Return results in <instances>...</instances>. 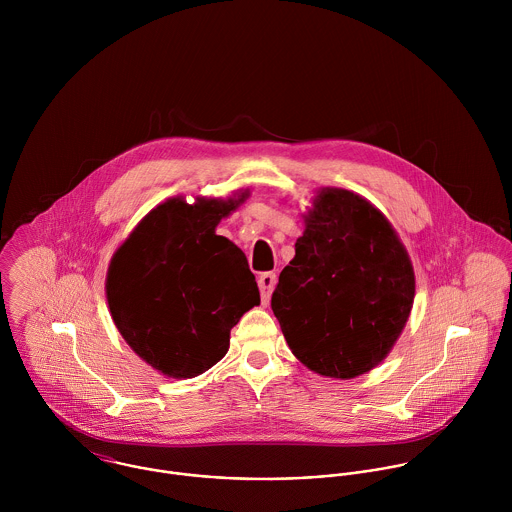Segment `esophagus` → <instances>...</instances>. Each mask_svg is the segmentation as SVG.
<instances>
[{
  "label": "esophagus",
  "instance_id": "obj_1",
  "mask_svg": "<svg viewBox=\"0 0 512 512\" xmlns=\"http://www.w3.org/2000/svg\"><path fill=\"white\" fill-rule=\"evenodd\" d=\"M276 280H278V276H276L274 272H264V274L258 278V288H260V293H262V303H268V301H270V295L274 292Z\"/></svg>",
  "mask_w": 512,
  "mask_h": 512
}]
</instances>
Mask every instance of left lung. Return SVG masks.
<instances>
[{
	"label": "left lung",
	"mask_w": 512,
	"mask_h": 512,
	"mask_svg": "<svg viewBox=\"0 0 512 512\" xmlns=\"http://www.w3.org/2000/svg\"><path fill=\"white\" fill-rule=\"evenodd\" d=\"M414 290L412 262L386 217L351 191L323 189L272 293V311L303 365L355 378L390 353Z\"/></svg>",
	"instance_id": "8db88e82"
}]
</instances>
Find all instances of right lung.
Wrapping results in <instances>:
<instances>
[{"label": "right lung", "instance_id": "obj_1", "mask_svg": "<svg viewBox=\"0 0 512 512\" xmlns=\"http://www.w3.org/2000/svg\"><path fill=\"white\" fill-rule=\"evenodd\" d=\"M240 199H169L134 228L112 258L106 295L126 343L147 365L193 378L228 351L230 329L260 303L244 252L215 234Z\"/></svg>", "mask_w": 512, "mask_h": 512}]
</instances>
